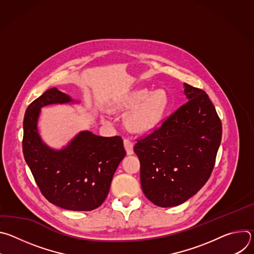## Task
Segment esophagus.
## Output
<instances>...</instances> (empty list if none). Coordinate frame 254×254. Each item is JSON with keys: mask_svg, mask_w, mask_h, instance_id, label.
I'll return each instance as SVG.
<instances>
[{"mask_svg": "<svg viewBox=\"0 0 254 254\" xmlns=\"http://www.w3.org/2000/svg\"><path fill=\"white\" fill-rule=\"evenodd\" d=\"M124 146L127 151V155H132L133 154V142L127 138L124 139Z\"/></svg>", "mask_w": 254, "mask_h": 254, "instance_id": "1", "label": "esophagus"}]
</instances>
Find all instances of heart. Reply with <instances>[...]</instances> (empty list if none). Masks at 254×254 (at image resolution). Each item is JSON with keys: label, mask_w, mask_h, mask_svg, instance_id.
<instances>
[{"label": "heart", "mask_w": 254, "mask_h": 254, "mask_svg": "<svg viewBox=\"0 0 254 254\" xmlns=\"http://www.w3.org/2000/svg\"><path fill=\"white\" fill-rule=\"evenodd\" d=\"M167 105L166 93L162 90H156L150 93L149 89H138L128 96L116 102L115 110L128 111L134 108L127 117V127L135 132H146L154 128L160 122ZM105 122V118L101 117Z\"/></svg>", "instance_id": "b5f03b06"}]
</instances>
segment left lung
Listing matches in <instances>:
<instances>
[{
    "mask_svg": "<svg viewBox=\"0 0 254 254\" xmlns=\"http://www.w3.org/2000/svg\"><path fill=\"white\" fill-rule=\"evenodd\" d=\"M184 86L188 101L133 147L142 192L159 207L182 204L205 185L221 142V121L208 94Z\"/></svg>",
    "mask_w": 254,
    "mask_h": 254,
    "instance_id": "8db88e82",
    "label": "left lung"
}]
</instances>
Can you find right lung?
<instances>
[{
    "mask_svg": "<svg viewBox=\"0 0 254 254\" xmlns=\"http://www.w3.org/2000/svg\"><path fill=\"white\" fill-rule=\"evenodd\" d=\"M73 102L56 87L46 90L26 110L23 154L42 195L71 211H91L105 200L114 174L126 156L121 136L104 137L83 130L61 150L49 148L39 135L41 107Z\"/></svg>",
    "mask_w": 254,
    "mask_h": 254,
    "instance_id": "add662e5",
    "label": "right lung"
}]
</instances>
